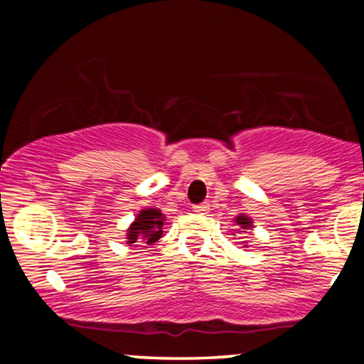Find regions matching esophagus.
Instances as JSON below:
<instances>
[{"mask_svg":"<svg viewBox=\"0 0 364 364\" xmlns=\"http://www.w3.org/2000/svg\"><path fill=\"white\" fill-rule=\"evenodd\" d=\"M208 203H198V205H193V212H196V214H207L208 212Z\"/></svg>","mask_w":364,"mask_h":364,"instance_id":"obj_1","label":"esophagus"}]
</instances>
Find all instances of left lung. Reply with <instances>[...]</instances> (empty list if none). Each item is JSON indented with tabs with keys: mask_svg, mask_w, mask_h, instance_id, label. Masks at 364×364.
I'll return each instance as SVG.
<instances>
[{
	"mask_svg": "<svg viewBox=\"0 0 364 364\" xmlns=\"http://www.w3.org/2000/svg\"><path fill=\"white\" fill-rule=\"evenodd\" d=\"M236 224L240 225V229H250V228H252V219L241 214V215L236 217ZM241 232H243V231H241Z\"/></svg>",
	"mask_w": 364,
	"mask_h": 364,
	"instance_id": "obj_1",
	"label": "left lung"
}]
</instances>
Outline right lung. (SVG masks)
I'll return each instance as SVG.
<instances>
[{
	"label": "right lung",
	"mask_w": 364,
	"mask_h": 364,
	"mask_svg": "<svg viewBox=\"0 0 364 364\" xmlns=\"http://www.w3.org/2000/svg\"><path fill=\"white\" fill-rule=\"evenodd\" d=\"M166 217L159 208H144L136 219L127 231V243L133 245L139 243V240H144V243L154 245L157 243L159 237L162 236V225L166 223Z\"/></svg>",
	"instance_id": "right-lung-1"
}]
</instances>
